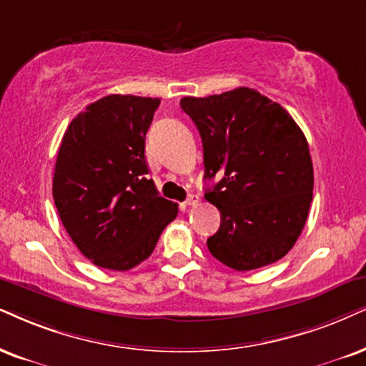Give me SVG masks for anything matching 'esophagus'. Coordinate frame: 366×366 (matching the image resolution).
Here are the masks:
<instances>
[{
    "label": "esophagus",
    "mask_w": 366,
    "mask_h": 366,
    "mask_svg": "<svg viewBox=\"0 0 366 366\" xmlns=\"http://www.w3.org/2000/svg\"><path fill=\"white\" fill-rule=\"evenodd\" d=\"M197 202H199V197H197V196H194V194H191V196H189V197L186 199V201H184V204L191 207V206H196Z\"/></svg>",
    "instance_id": "obj_1"
}]
</instances>
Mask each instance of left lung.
Segmentation results:
<instances>
[{
  "label": "left lung",
  "instance_id": "8db88e82",
  "mask_svg": "<svg viewBox=\"0 0 366 366\" xmlns=\"http://www.w3.org/2000/svg\"><path fill=\"white\" fill-rule=\"evenodd\" d=\"M199 129L204 177L223 179L204 197L221 212L211 255L238 272L287 255L306 224L314 172L309 145L279 103L249 87L180 99Z\"/></svg>",
  "mask_w": 366,
  "mask_h": 366
}]
</instances>
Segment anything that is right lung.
<instances>
[{
  "label": "right lung",
  "mask_w": 366,
  "mask_h": 366,
  "mask_svg": "<svg viewBox=\"0 0 366 366\" xmlns=\"http://www.w3.org/2000/svg\"><path fill=\"white\" fill-rule=\"evenodd\" d=\"M159 98L109 94L72 119L52 194L69 237L94 265L129 270L154 252L177 204L147 177L145 135Z\"/></svg>",
  "instance_id": "1"
}]
</instances>
